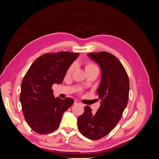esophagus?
<instances>
[{
	"label": "esophagus",
	"instance_id": "1",
	"mask_svg": "<svg viewBox=\"0 0 159 159\" xmlns=\"http://www.w3.org/2000/svg\"><path fill=\"white\" fill-rule=\"evenodd\" d=\"M74 104H80V102L78 100H75L74 101Z\"/></svg>",
	"mask_w": 159,
	"mask_h": 159
}]
</instances>
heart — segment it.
I'll use <instances>...</instances> for the list:
<instances>
[{
	"mask_svg": "<svg viewBox=\"0 0 159 159\" xmlns=\"http://www.w3.org/2000/svg\"><path fill=\"white\" fill-rule=\"evenodd\" d=\"M95 68H97V66H96L94 64L91 63V62H88V63H87L85 65V70H89V69ZM73 70H74V66H70L69 69L68 70V71H67V74H70L72 72V71H73Z\"/></svg>",
	"mask_w": 159,
	"mask_h": 159,
	"instance_id": "b5f03b06",
	"label": "heart"
}]
</instances>
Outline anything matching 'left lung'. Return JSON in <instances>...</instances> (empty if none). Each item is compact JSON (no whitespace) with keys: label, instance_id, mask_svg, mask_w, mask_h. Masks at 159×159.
Instances as JSON below:
<instances>
[{"label":"left lung","instance_id":"left-lung-1","mask_svg":"<svg viewBox=\"0 0 159 159\" xmlns=\"http://www.w3.org/2000/svg\"><path fill=\"white\" fill-rule=\"evenodd\" d=\"M88 56L102 71L97 90L101 105L95 113L89 106L84 107V113L78 118V127L84 136L98 140L111 131L121 119L129 99V80L123 66L113 55L102 52Z\"/></svg>","mask_w":159,"mask_h":159}]
</instances>
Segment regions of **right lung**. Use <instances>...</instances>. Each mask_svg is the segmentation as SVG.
<instances>
[{
    "instance_id": "obj_1",
    "label": "right lung",
    "mask_w": 159,
    "mask_h": 159,
    "mask_svg": "<svg viewBox=\"0 0 159 159\" xmlns=\"http://www.w3.org/2000/svg\"><path fill=\"white\" fill-rule=\"evenodd\" d=\"M79 53L59 52L40 56L33 62L21 84L20 101L24 117L37 133H52L60 126L62 115L74 101L55 98L52 85L62 83Z\"/></svg>"
}]
</instances>
